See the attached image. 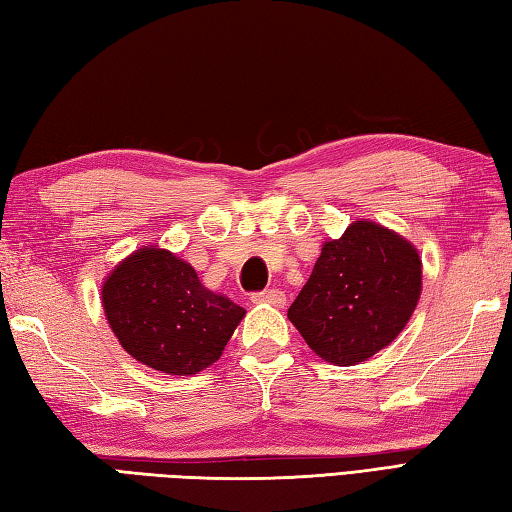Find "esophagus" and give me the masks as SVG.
<instances>
[{"label": "esophagus", "mask_w": 512, "mask_h": 512, "mask_svg": "<svg viewBox=\"0 0 512 512\" xmlns=\"http://www.w3.org/2000/svg\"><path fill=\"white\" fill-rule=\"evenodd\" d=\"M252 302L256 305H271V307H283L287 298L280 289H267V291H258V294H252Z\"/></svg>", "instance_id": "1"}]
</instances>
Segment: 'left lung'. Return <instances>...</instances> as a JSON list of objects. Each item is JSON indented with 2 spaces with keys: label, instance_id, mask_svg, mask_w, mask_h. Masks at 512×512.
Here are the masks:
<instances>
[{
  "label": "left lung",
  "instance_id": "8db88e82",
  "mask_svg": "<svg viewBox=\"0 0 512 512\" xmlns=\"http://www.w3.org/2000/svg\"><path fill=\"white\" fill-rule=\"evenodd\" d=\"M422 294V258L380 223L353 221L322 245L287 318L316 356L353 367L400 336Z\"/></svg>",
  "mask_w": 512,
  "mask_h": 512
}]
</instances>
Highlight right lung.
I'll list each match as a JSON object with an SVG mask.
<instances>
[{
	"mask_svg": "<svg viewBox=\"0 0 512 512\" xmlns=\"http://www.w3.org/2000/svg\"><path fill=\"white\" fill-rule=\"evenodd\" d=\"M101 305L121 347L154 371L194 375L221 358L245 309L198 280L183 258L145 245L114 267Z\"/></svg>",
	"mask_w": 512,
	"mask_h": 512,
	"instance_id": "1",
	"label": "right lung"
}]
</instances>
